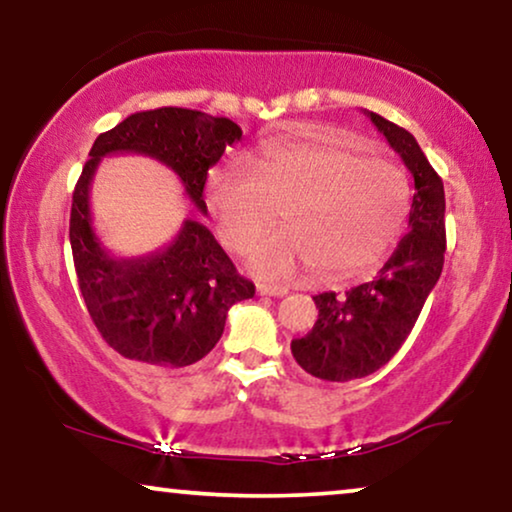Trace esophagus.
I'll use <instances>...</instances> for the list:
<instances>
[{
	"label": "esophagus",
	"mask_w": 512,
	"mask_h": 512,
	"mask_svg": "<svg viewBox=\"0 0 512 512\" xmlns=\"http://www.w3.org/2000/svg\"><path fill=\"white\" fill-rule=\"evenodd\" d=\"M259 297H285L287 287L283 285H271V283H257Z\"/></svg>",
	"instance_id": "34e87169"
}]
</instances>
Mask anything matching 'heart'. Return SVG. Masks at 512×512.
Wrapping results in <instances>:
<instances>
[{"label": "heart", "mask_w": 512, "mask_h": 512, "mask_svg": "<svg viewBox=\"0 0 512 512\" xmlns=\"http://www.w3.org/2000/svg\"><path fill=\"white\" fill-rule=\"evenodd\" d=\"M208 206L229 250H246L276 220L285 229L250 250V264L266 278L301 266L322 280L371 271L397 243L410 211V185L397 164L364 155L336 136L269 143L253 167L229 160L206 181Z\"/></svg>", "instance_id": "obj_1"}]
</instances>
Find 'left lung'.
<instances>
[{
	"instance_id": "left-lung-1",
	"label": "left lung",
	"mask_w": 512,
	"mask_h": 512,
	"mask_svg": "<svg viewBox=\"0 0 512 512\" xmlns=\"http://www.w3.org/2000/svg\"><path fill=\"white\" fill-rule=\"evenodd\" d=\"M373 125L401 155L415 181L410 232L399 241L378 276L345 294L322 292L313 301L318 320L304 338H294L292 355L311 376L345 383L371 376L397 355L443 271L445 192L415 136L369 113Z\"/></svg>"
}]
</instances>
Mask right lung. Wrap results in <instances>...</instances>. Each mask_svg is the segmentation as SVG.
<instances>
[{"label": "right lung", "mask_w": 512, "mask_h": 512, "mask_svg": "<svg viewBox=\"0 0 512 512\" xmlns=\"http://www.w3.org/2000/svg\"><path fill=\"white\" fill-rule=\"evenodd\" d=\"M241 134L229 118L162 106L132 113L92 143L71 199L69 241L90 318L122 357L167 369L199 362L220 341L229 308L253 299L255 285L197 220H185L176 239L153 255L106 253L92 229L88 194L99 160L111 153L155 157L176 171L187 197L206 213L208 169Z\"/></svg>", "instance_id": "obj_1"}]
</instances>
